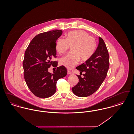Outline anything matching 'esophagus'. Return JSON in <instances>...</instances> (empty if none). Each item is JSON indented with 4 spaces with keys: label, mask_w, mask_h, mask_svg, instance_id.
I'll return each mask as SVG.
<instances>
[{
    "label": "esophagus",
    "mask_w": 134,
    "mask_h": 134,
    "mask_svg": "<svg viewBox=\"0 0 134 134\" xmlns=\"http://www.w3.org/2000/svg\"><path fill=\"white\" fill-rule=\"evenodd\" d=\"M67 74H72V72L70 71L69 70H67Z\"/></svg>",
    "instance_id": "34e87169"
}]
</instances>
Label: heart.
Masks as SVG:
<instances>
[{
  "label": "heart",
  "instance_id": "1",
  "mask_svg": "<svg viewBox=\"0 0 134 134\" xmlns=\"http://www.w3.org/2000/svg\"><path fill=\"white\" fill-rule=\"evenodd\" d=\"M70 46H72V52L60 60V64L68 69L78 64L80 59L86 61L91 57L96 50V44L95 38L87 32L78 30L68 32L66 38H58L55 49L58 53L62 54Z\"/></svg>",
  "mask_w": 134,
  "mask_h": 134
}]
</instances>
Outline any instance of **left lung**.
I'll list each match as a JSON object with an SVG mask.
<instances>
[{"mask_svg":"<svg viewBox=\"0 0 134 134\" xmlns=\"http://www.w3.org/2000/svg\"><path fill=\"white\" fill-rule=\"evenodd\" d=\"M109 66V54L105 44L99 37V44L93 55L85 63L77 67L84 77L77 75L79 82L72 88L73 93L79 97H85L94 93L102 85L107 75Z\"/></svg>","mask_w":134,"mask_h":134,"instance_id":"8db88e82","label":"left lung"}]
</instances>
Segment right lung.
I'll return each mask as SVG.
<instances>
[{"label": "right lung", "instance_id": "right-lung-1", "mask_svg": "<svg viewBox=\"0 0 134 134\" xmlns=\"http://www.w3.org/2000/svg\"><path fill=\"white\" fill-rule=\"evenodd\" d=\"M62 31L54 30L39 34L32 39L26 49L23 61L24 78L27 86L35 96L42 98L53 96L56 91L57 80L65 76L67 69L61 66L52 74L48 69L57 66L56 43Z\"/></svg>", "mask_w": 134, "mask_h": 134}]
</instances>
